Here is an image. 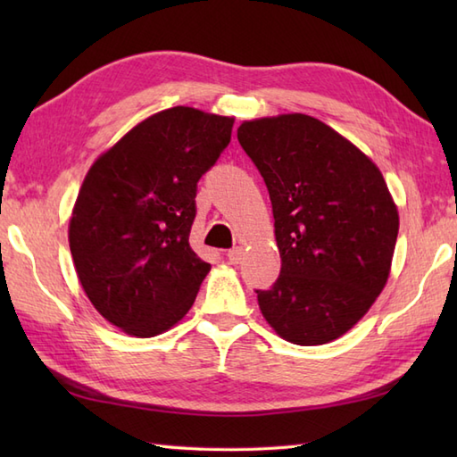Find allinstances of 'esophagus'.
<instances>
[{
    "label": "esophagus",
    "instance_id": "1",
    "mask_svg": "<svg viewBox=\"0 0 457 457\" xmlns=\"http://www.w3.org/2000/svg\"><path fill=\"white\" fill-rule=\"evenodd\" d=\"M241 259H244V247H234L228 251V261L231 265H237Z\"/></svg>",
    "mask_w": 457,
    "mask_h": 457
}]
</instances>
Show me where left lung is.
<instances>
[{"instance_id": "obj_1", "label": "left lung", "mask_w": 457, "mask_h": 457, "mask_svg": "<svg viewBox=\"0 0 457 457\" xmlns=\"http://www.w3.org/2000/svg\"><path fill=\"white\" fill-rule=\"evenodd\" d=\"M241 147L263 177L280 275L257 290L261 314L296 345L349 332L391 275L399 210L377 164L306 113L244 121Z\"/></svg>"}]
</instances>
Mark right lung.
Masks as SVG:
<instances>
[{
    "label": "right lung",
    "mask_w": 457,
    "mask_h": 457,
    "mask_svg": "<svg viewBox=\"0 0 457 457\" xmlns=\"http://www.w3.org/2000/svg\"><path fill=\"white\" fill-rule=\"evenodd\" d=\"M234 121L188 105L162 110L86 174L68 223L74 269L94 308L128 336L153 337L179 324L210 273L188 244L194 198Z\"/></svg>",
    "instance_id": "obj_1"
}]
</instances>
